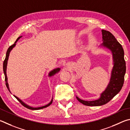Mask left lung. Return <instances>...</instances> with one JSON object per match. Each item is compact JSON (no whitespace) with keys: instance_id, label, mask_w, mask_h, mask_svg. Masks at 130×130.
I'll list each match as a JSON object with an SVG mask.
<instances>
[{"instance_id":"1","label":"left lung","mask_w":130,"mask_h":130,"mask_svg":"<svg viewBox=\"0 0 130 130\" xmlns=\"http://www.w3.org/2000/svg\"><path fill=\"white\" fill-rule=\"evenodd\" d=\"M102 32L103 42L101 46L110 50L112 52L113 66L111 71L110 82L98 99L86 101L76 96L78 101L85 106H99L108 103L119 92L124 83L126 66L123 48L110 32L102 29Z\"/></svg>"}]
</instances>
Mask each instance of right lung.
<instances>
[{
  "instance_id": "right-lung-1",
  "label": "right lung",
  "mask_w": 130,
  "mask_h": 130,
  "mask_svg": "<svg viewBox=\"0 0 130 130\" xmlns=\"http://www.w3.org/2000/svg\"><path fill=\"white\" fill-rule=\"evenodd\" d=\"M20 38H22V36H19V38H18L17 40L15 41V43L13 44H12V45H11V46L8 48L7 51L6 52V58L4 59V62H3V72H4V76H5V81H6V85L7 86V89L9 90V91H10V88H9V86H8V82H7V74H6V70H7V61H8V57H9V55H10V53L11 50H12V48L13 47H14L15 45H16V43H17V41ZM60 70V68H57V69H54L53 70H52L51 71H50L48 74V76L51 77L54 76V75H55L56 73H58V72H59V71ZM17 99V100L18 101H19L20 103H21L23 106L25 107H26L27 108L29 109V110H40V109H42V108H44L47 107L49 106L50 105H51V104L52 103V98L51 99V102H50L48 104H46V105H45L44 106H42V107H31L28 105H27V104H26L25 103H24L23 102L22 100H20L19 98H18L17 96H16L15 95H13Z\"/></svg>"
}]
</instances>
